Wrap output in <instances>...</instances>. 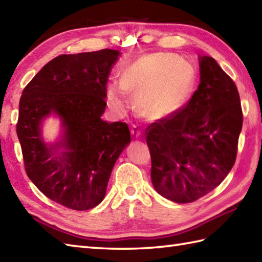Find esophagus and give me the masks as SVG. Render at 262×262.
<instances>
[{"label":"esophagus","instance_id":"esophagus-1","mask_svg":"<svg viewBox=\"0 0 262 262\" xmlns=\"http://www.w3.org/2000/svg\"><path fill=\"white\" fill-rule=\"evenodd\" d=\"M130 132H132V135H133V137H134V138H140L141 135H142V130H141V128L138 127V126H133Z\"/></svg>","mask_w":262,"mask_h":262}]
</instances>
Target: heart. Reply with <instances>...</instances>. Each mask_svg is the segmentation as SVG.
<instances>
[{
  "label": "heart",
  "mask_w": 262,
  "mask_h": 262,
  "mask_svg": "<svg viewBox=\"0 0 262 262\" xmlns=\"http://www.w3.org/2000/svg\"><path fill=\"white\" fill-rule=\"evenodd\" d=\"M193 72L186 63L166 54H152L138 59L121 73L120 82L107 88V103L116 115L129 108L126 93L136 94L140 114L155 120L173 114L191 91Z\"/></svg>",
  "instance_id": "obj_1"
}]
</instances>
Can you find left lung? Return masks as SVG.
<instances>
[{
  "label": "left lung",
  "mask_w": 262,
  "mask_h": 262,
  "mask_svg": "<svg viewBox=\"0 0 262 262\" xmlns=\"http://www.w3.org/2000/svg\"><path fill=\"white\" fill-rule=\"evenodd\" d=\"M199 66L200 83L188 102L145 130L155 190L179 204L204 197L225 179L242 129L234 81L213 57H200Z\"/></svg>",
  "instance_id": "left-lung-1"
}]
</instances>
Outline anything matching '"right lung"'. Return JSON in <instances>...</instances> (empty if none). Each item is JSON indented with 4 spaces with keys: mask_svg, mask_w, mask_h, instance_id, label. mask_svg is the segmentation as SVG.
I'll return each instance as SVG.
<instances>
[{
    "mask_svg": "<svg viewBox=\"0 0 262 262\" xmlns=\"http://www.w3.org/2000/svg\"><path fill=\"white\" fill-rule=\"evenodd\" d=\"M115 49L59 55L28 83L19 102L16 135L25 170L46 197L73 210L102 202L117 159L130 143L126 122H105L110 70ZM52 112L62 118L64 140L47 147L40 136L42 119ZM63 147L64 151L56 155Z\"/></svg>",
    "mask_w": 262,
    "mask_h": 262,
    "instance_id": "add662e5",
    "label": "right lung"
}]
</instances>
